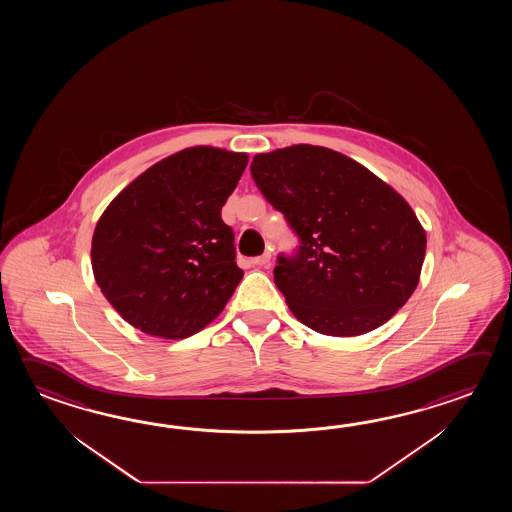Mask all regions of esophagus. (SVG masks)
<instances>
[{
    "mask_svg": "<svg viewBox=\"0 0 512 512\" xmlns=\"http://www.w3.org/2000/svg\"><path fill=\"white\" fill-rule=\"evenodd\" d=\"M251 263L252 267H267L271 263V252H265L258 258H252Z\"/></svg>",
    "mask_w": 512,
    "mask_h": 512,
    "instance_id": "esophagus-1",
    "label": "esophagus"
}]
</instances>
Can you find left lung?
Wrapping results in <instances>:
<instances>
[{
  "label": "left lung",
  "mask_w": 512,
  "mask_h": 512,
  "mask_svg": "<svg viewBox=\"0 0 512 512\" xmlns=\"http://www.w3.org/2000/svg\"><path fill=\"white\" fill-rule=\"evenodd\" d=\"M261 194L300 238L274 283L304 326L357 337L388 322L414 294L426 232L399 192L344 153L294 144L254 155Z\"/></svg>",
  "instance_id": "obj_1"
}]
</instances>
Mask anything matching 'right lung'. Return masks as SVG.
Instances as JSON below:
<instances>
[{
  "label": "right lung",
  "mask_w": 512,
  "mask_h": 512,
  "mask_svg": "<svg viewBox=\"0 0 512 512\" xmlns=\"http://www.w3.org/2000/svg\"><path fill=\"white\" fill-rule=\"evenodd\" d=\"M247 153L192 146L153 164L98 219L91 265L102 294L152 337H192L218 318L243 278L221 207Z\"/></svg>",
  "instance_id": "add662e5"
}]
</instances>
